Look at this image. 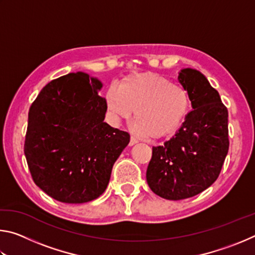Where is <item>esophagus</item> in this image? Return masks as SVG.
Returning a JSON list of instances; mask_svg holds the SVG:
<instances>
[{
  "mask_svg": "<svg viewBox=\"0 0 255 255\" xmlns=\"http://www.w3.org/2000/svg\"><path fill=\"white\" fill-rule=\"evenodd\" d=\"M136 143H138V139L135 136L130 137V141H129V145H135Z\"/></svg>",
  "mask_w": 255,
  "mask_h": 255,
  "instance_id": "obj_1",
  "label": "esophagus"
}]
</instances>
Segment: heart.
I'll list each match as a JSON object with an SVG mask.
<instances>
[{
  "label": "heart",
  "mask_w": 255,
  "mask_h": 255,
  "mask_svg": "<svg viewBox=\"0 0 255 255\" xmlns=\"http://www.w3.org/2000/svg\"><path fill=\"white\" fill-rule=\"evenodd\" d=\"M107 107L116 118L127 120L135 112V128L150 138H163L182 126L191 110V100L182 85L155 73L125 79L119 91L106 94Z\"/></svg>",
  "instance_id": "b5f03b06"
}]
</instances>
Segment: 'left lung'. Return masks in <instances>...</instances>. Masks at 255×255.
Listing matches in <instances>:
<instances>
[{
    "label": "left lung",
    "instance_id": "obj_1",
    "mask_svg": "<svg viewBox=\"0 0 255 255\" xmlns=\"http://www.w3.org/2000/svg\"><path fill=\"white\" fill-rule=\"evenodd\" d=\"M178 79L193 110L174 137L154 146L146 171L152 191L169 200L187 199L210 187L230 147L228 111L217 90L191 68L181 71Z\"/></svg>",
    "mask_w": 255,
    "mask_h": 255
}]
</instances>
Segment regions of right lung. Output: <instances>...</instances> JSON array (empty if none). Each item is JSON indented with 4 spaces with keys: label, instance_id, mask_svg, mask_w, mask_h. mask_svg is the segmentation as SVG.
Returning <instances> with one entry per match:
<instances>
[{
    "label": "right lung",
    "instance_id": "1",
    "mask_svg": "<svg viewBox=\"0 0 255 255\" xmlns=\"http://www.w3.org/2000/svg\"><path fill=\"white\" fill-rule=\"evenodd\" d=\"M101 82L77 72L45 85L29 109L24 155L33 182L65 204L102 195L111 170L130 140L105 120Z\"/></svg>",
    "mask_w": 255,
    "mask_h": 255
}]
</instances>
